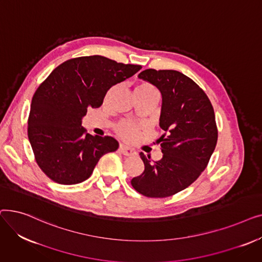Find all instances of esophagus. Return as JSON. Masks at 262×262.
Here are the masks:
<instances>
[{"label":"esophagus","instance_id":"1","mask_svg":"<svg viewBox=\"0 0 262 262\" xmlns=\"http://www.w3.org/2000/svg\"><path fill=\"white\" fill-rule=\"evenodd\" d=\"M120 150H121V153H122L123 155H125V156H130V155H134V154L136 153L135 149H133V148L129 147V146L124 145V144H121V145H120Z\"/></svg>","mask_w":262,"mask_h":262}]
</instances>
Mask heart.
Instances as JSON below:
<instances>
[{"mask_svg": "<svg viewBox=\"0 0 262 262\" xmlns=\"http://www.w3.org/2000/svg\"><path fill=\"white\" fill-rule=\"evenodd\" d=\"M114 92V89L110 90L107 94V98H109L112 93ZM136 95H149V94H157V91L153 85H150L149 82L141 81L135 88ZM117 132L120 136L125 139H135L139 134V126L130 121H124L121 122L117 126Z\"/></svg>", "mask_w": 262, "mask_h": 262, "instance_id": "obj_1", "label": "heart"}]
</instances>
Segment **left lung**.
<instances>
[{
	"label": "left lung",
	"instance_id": "left-lung-1",
	"mask_svg": "<svg viewBox=\"0 0 262 262\" xmlns=\"http://www.w3.org/2000/svg\"><path fill=\"white\" fill-rule=\"evenodd\" d=\"M139 78L156 86L162 96L159 138L162 158L140 153L144 171L130 184L147 198H168L192 183L207 167L217 141L213 107L190 77L175 70L146 69Z\"/></svg>",
	"mask_w": 262,
	"mask_h": 262
}]
</instances>
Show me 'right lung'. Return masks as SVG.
<instances>
[{
    "label": "right lung",
    "mask_w": 262,
    "mask_h": 262,
    "mask_svg": "<svg viewBox=\"0 0 262 262\" xmlns=\"http://www.w3.org/2000/svg\"><path fill=\"white\" fill-rule=\"evenodd\" d=\"M141 69L100 55L69 59L36 90L29 139L39 168L55 183L75 185L90 177L100 158L118 149L110 136H92L81 126L88 108H99L107 91Z\"/></svg>",
    "instance_id": "obj_1"
}]
</instances>
